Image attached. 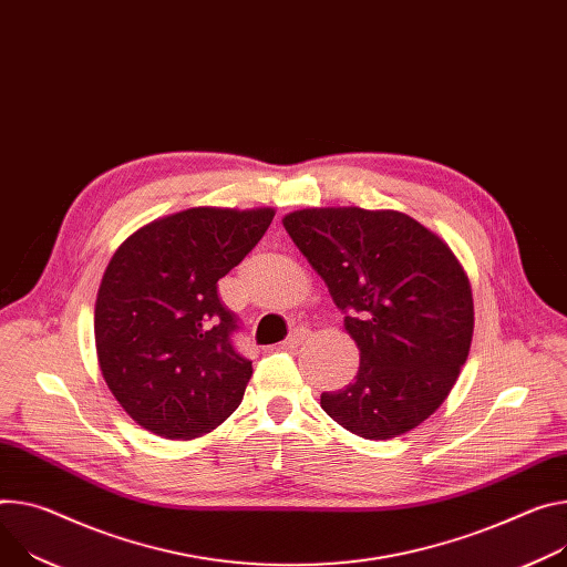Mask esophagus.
Segmentation results:
<instances>
[{"instance_id":"34e87169","label":"esophagus","mask_w":567,"mask_h":567,"mask_svg":"<svg viewBox=\"0 0 567 567\" xmlns=\"http://www.w3.org/2000/svg\"><path fill=\"white\" fill-rule=\"evenodd\" d=\"M302 339H305V332H302V330H296V332H291V334L280 343V348H296V346H300Z\"/></svg>"}]
</instances>
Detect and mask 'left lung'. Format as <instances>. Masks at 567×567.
<instances>
[{
	"label": "left lung",
	"instance_id": "1",
	"mask_svg": "<svg viewBox=\"0 0 567 567\" xmlns=\"http://www.w3.org/2000/svg\"><path fill=\"white\" fill-rule=\"evenodd\" d=\"M282 226L359 348L354 380L321 393L326 414L371 441L419 427L447 398L473 341V291L450 246L395 210L307 208Z\"/></svg>",
	"mask_w": 567,
	"mask_h": 567
}]
</instances>
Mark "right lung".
I'll use <instances>...</instances> for the list:
<instances>
[{"mask_svg":"<svg viewBox=\"0 0 567 567\" xmlns=\"http://www.w3.org/2000/svg\"><path fill=\"white\" fill-rule=\"evenodd\" d=\"M271 208H189L133 233L94 305L99 369L126 414L165 439L221 425L252 375L233 348L237 317L217 282L274 221Z\"/></svg>","mask_w":567,"mask_h":567,"instance_id":"1","label":"right lung"}]
</instances>
